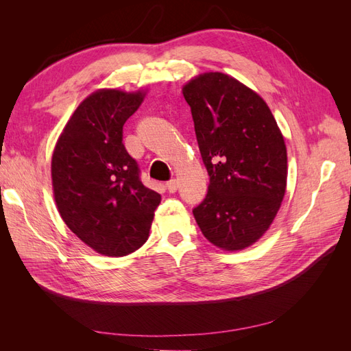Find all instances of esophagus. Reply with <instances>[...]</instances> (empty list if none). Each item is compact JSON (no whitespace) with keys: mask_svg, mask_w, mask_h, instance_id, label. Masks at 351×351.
I'll list each match as a JSON object with an SVG mask.
<instances>
[{"mask_svg":"<svg viewBox=\"0 0 351 351\" xmlns=\"http://www.w3.org/2000/svg\"><path fill=\"white\" fill-rule=\"evenodd\" d=\"M167 189L169 193H176L177 189H178V182L177 180H169V182L167 183Z\"/></svg>","mask_w":351,"mask_h":351,"instance_id":"34e87169","label":"esophagus"}]
</instances>
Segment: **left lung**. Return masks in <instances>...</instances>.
Here are the masks:
<instances>
[{
  "instance_id": "8db88e82",
  "label": "left lung",
  "mask_w": 351,
  "mask_h": 351,
  "mask_svg": "<svg viewBox=\"0 0 351 351\" xmlns=\"http://www.w3.org/2000/svg\"><path fill=\"white\" fill-rule=\"evenodd\" d=\"M183 97L209 174L195 219L214 246L247 249L281 208L289 173L284 136L261 95L228 74L202 73L184 84Z\"/></svg>"
}]
</instances>
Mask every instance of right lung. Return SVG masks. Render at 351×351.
<instances>
[{"label": "right lung", "mask_w": 351, "mask_h": 351, "mask_svg": "<svg viewBox=\"0 0 351 351\" xmlns=\"http://www.w3.org/2000/svg\"><path fill=\"white\" fill-rule=\"evenodd\" d=\"M146 90L98 89L84 98L58 136L51 159L52 190L66 226L104 256L143 246L161 195L143 186L123 145V125Z\"/></svg>", "instance_id": "add662e5"}]
</instances>
